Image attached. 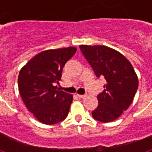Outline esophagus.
Instances as JSON below:
<instances>
[{"label":"esophagus","instance_id":"esophagus-1","mask_svg":"<svg viewBox=\"0 0 152 152\" xmlns=\"http://www.w3.org/2000/svg\"><path fill=\"white\" fill-rule=\"evenodd\" d=\"M77 96H78L79 98H81V99H84V98H85L86 96H87V95H80V94H77Z\"/></svg>","mask_w":152,"mask_h":152}]
</instances>
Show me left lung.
<instances>
[{
    "label": "left lung",
    "mask_w": 152,
    "mask_h": 152,
    "mask_svg": "<svg viewBox=\"0 0 152 152\" xmlns=\"http://www.w3.org/2000/svg\"><path fill=\"white\" fill-rule=\"evenodd\" d=\"M98 78L107 81L97 95L98 106L92 116L102 123L112 122L123 114L132 103L139 81L129 60L117 51L105 45L79 46Z\"/></svg>",
    "instance_id": "1"
}]
</instances>
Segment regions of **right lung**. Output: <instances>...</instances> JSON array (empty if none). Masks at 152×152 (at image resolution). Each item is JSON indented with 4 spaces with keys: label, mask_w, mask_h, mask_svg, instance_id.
Instances as JSON below:
<instances>
[{
    "label": "right lung",
    "mask_w": 152,
    "mask_h": 152,
    "mask_svg": "<svg viewBox=\"0 0 152 152\" xmlns=\"http://www.w3.org/2000/svg\"><path fill=\"white\" fill-rule=\"evenodd\" d=\"M77 49L68 47L42 52L29 60L18 77L19 92L26 108L39 121L52 125L68 116L72 94L60 91L56 84L63 67Z\"/></svg>",
    "instance_id": "1"
}]
</instances>
